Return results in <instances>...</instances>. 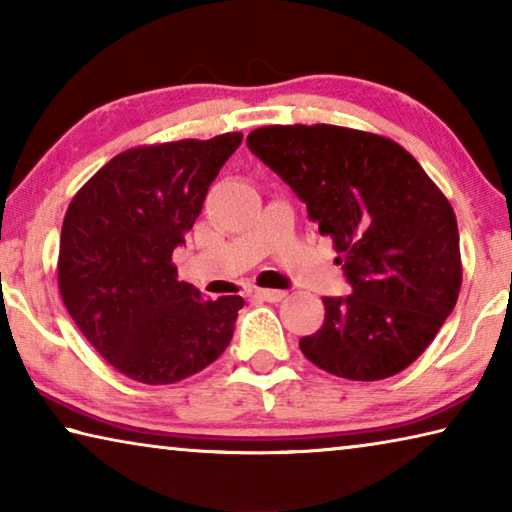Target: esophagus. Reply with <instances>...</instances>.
I'll use <instances>...</instances> for the list:
<instances>
[{"mask_svg":"<svg viewBox=\"0 0 512 512\" xmlns=\"http://www.w3.org/2000/svg\"><path fill=\"white\" fill-rule=\"evenodd\" d=\"M255 298L266 300V302H280L287 298V293L275 291V289H255Z\"/></svg>","mask_w":512,"mask_h":512,"instance_id":"obj_1","label":"esophagus"}]
</instances>
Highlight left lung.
<instances>
[{
  "instance_id": "8db88e82",
  "label": "left lung",
  "mask_w": 512,
  "mask_h": 512,
  "mask_svg": "<svg viewBox=\"0 0 512 512\" xmlns=\"http://www.w3.org/2000/svg\"><path fill=\"white\" fill-rule=\"evenodd\" d=\"M248 149L334 239L350 296L323 298V327L300 350L354 381L393 377L420 357L461 291L452 205L400 144L352 128L264 126Z\"/></svg>"
}]
</instances>
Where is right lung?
<instances>
[{
    "label": "right lung",
    "mask_w": 512,
    "mask_h": 512,
    "mask_svg": "<svg viewBox=\"0 0 512 512\" xmlns=\"http://www.w3.org/2000/svg\"><path fill=\"white\" fill-rule=\"evenodd\" d=\"M244 135L137 146L112 158L67 207L58 287L85 339L142 384H176L219 359L241 296L207 300L171 255Z\"/></svg>",
    "instance_id": "add662e5"
}]
</instances>
